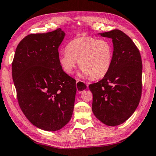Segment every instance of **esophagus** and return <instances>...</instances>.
Wrapping results in <instances>:
<instances>
[{"instance_id": "esophagus-1", "label": "esophagus", "mask_w": 156, "mask_h": 156, "mask_svg": "<svg viewBox=\"0 0 156 156\" xmlns=\"http://www.w3.org/2000/svg\"><path fill=\"white\" fill-rule=\"evenodd\" d=\"M87 87L88 85L85 82L78 80V79L76 80V89H77L78 92L79 93L83 92L84 90H87Z\"/></svg>"}]
</instances>
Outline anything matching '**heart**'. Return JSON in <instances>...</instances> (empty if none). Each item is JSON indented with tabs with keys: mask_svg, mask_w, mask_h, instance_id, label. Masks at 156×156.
Here are the masks:
<instances>
[{
	"mask_svg": "<svg viewBox=\"0 0 156 156\" xmlns=\"http://www.w3.org/2000/svg\"><path fill=\"white\" fill-rule=\"evenodd\" d=\"M113 45L107 39L80 37L69 41L66 52L59 56V63L66 73L71 74L77 66L78 76L93 80L104 77L110 71L113 60Z\"/></svg>",
	"mask_w": 156,
	"mask_h": 156,
	"instance_id": "obj_1",
	"label": "heart"
}]
</instances>
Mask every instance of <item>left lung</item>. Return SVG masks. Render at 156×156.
I'll return each mask as SVG.
<instances>
[{"label":"left lung","instance_id":"left-lung-1","mask_svg":"<svg viewBox=\"0 0 156 156\" xmlns=\"http://www.w3.org/2000/svg\"><path fill=\"white\" fill-rule=\"evenodd\" d=\"M112 39L113 60L102 80L89 85L93 94L92 112L101 122L115 126L130 118L142 95V63L135 44L119 30L98 33Z\"/></svg>","mask_w":156,"mask_h":156}]
</instances>
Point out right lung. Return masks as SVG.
<instances>
[{
  "label": "right lung",
  "mask_w": 156,
  "mask_h": 156,
  "mask_svg": "<svg viewBox=\"0 0 156 156\" xmlns=\"http://www.w3.org/2000/svg\"><path fill=\"white\" fill-rule=\"evenodd\" d=\"M61 28L31 34L19 42L12 65L19 106L36 127L56 131L67 124L73 112L76 80L59 63Z\"/></svg>",
  "instance_id": "obj_1"
}]
</instances>
